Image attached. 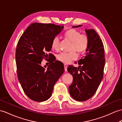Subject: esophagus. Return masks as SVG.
<instances>
[{"instance_id": "34e87169", "label": "esophagus", "mask_w": 122, "mask_h": 122, "mask_svg": "<svg viewBox=\"0 0 122 122\" xmlns=\"http://www.w3.org/2000/svg\"><path fill=\"white\" fill-rule=\"evenodd\" d=\"M67 67L68 66L66 64H64V67H65V71H67Z\"/></svg>"}]
</instances>
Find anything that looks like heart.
Segmentation results:
<instances>
[{
	"label": "heart",
	"instance_id": "b5f03b06",
	"mask_svg": "<svg viewBox=\"0 0 122 122\" xmlns=\"http://www.w3.org/2000/svg\"><path fill=\"white\" fill-rule=\"evenodd\" d=\"M66 40L71 43L69 53H61L57 55V59L64 64H69L78 57L76 52L79 54L85 53L89 46V38L86 34H81V32L76 29L71 28L67 30L64 34ZM60 41L57 37H55L52 40L51 47L53 50L58 51Z\"/></svg>",
	"mask_w": 122,
	"mask_h": 122
}]
</instances>
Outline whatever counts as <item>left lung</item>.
<instances>
[{
    "instance_id": "obj_1",
    "label": "left lung",
    "mask_w": 122,
    "mask_h": 122,
    "mask_svg": "<svg viewBox=\"0 0 122 122\" xmlns=\"http://www.w3.org/2000/svg\"><path fill=\"white\" fill-rule=\"evenodd\" d=\"M86 32L89 38L87 52L79 60V67L69 65L67 68L73 78L69 87V93L79 102L90 99L95 94L103 78L105 64L103 44L99 35L93 29L86 30Z\"/></svg>"
}]
</instances>
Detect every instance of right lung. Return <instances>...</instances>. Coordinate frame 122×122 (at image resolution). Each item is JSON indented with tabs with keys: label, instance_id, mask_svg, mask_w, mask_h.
<instances>
[{
	"label": "right lung",
	"instance_id": "1",
	"mask_svg": "<svg viewBox=\"0 0 122 122\" xmlns=\"http://www.w3.org/2000/svg\"><path fill=\"white\" fill-rule=\"evenodd\" d=\"M63 28L54 24L32 23L17 43L15 60L19 81L26 95L35 102H44L51 96L55 83L65 71L64 65L58 61H49L51 64L46 70V66L41 65L43 59L52 55L47 53L51 50L53 38Z\"/></svg>",
	"mask_w": 122,
	"mask_h": 122
}]
</instances>
